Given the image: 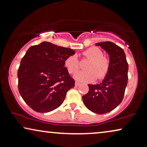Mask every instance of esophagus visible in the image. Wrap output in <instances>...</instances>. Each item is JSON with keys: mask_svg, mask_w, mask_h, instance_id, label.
<instances>
[{"mask_svg": "<svg viewBox=\"0 0 147 147\" xmlns=\"http://www.w3.org/2000/svg\"><path fill=\"white\" fill-rule=\"evenodd\" d=\"M80 84V82H78V81H76L75 82V86H79Z\"/></svg>", "mask_w": 147, "mask_h": 147, "instance_id": "1", "label": "esophagus"}]
</instances>
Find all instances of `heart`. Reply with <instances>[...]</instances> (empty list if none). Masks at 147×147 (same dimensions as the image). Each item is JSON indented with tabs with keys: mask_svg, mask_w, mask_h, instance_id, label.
I'll list each match as a JSON object with an SVG mask.
<instances>
[{
	"mask_svg": "<svg viewBox=\"0 0 147 147\" xmlns=\"http://www.w3.org/2000/svg\"><path fill=\"white\" fill-rule=\"evenodd\" d=\"M84 58L90 60L86 65V71L76 73L80 68V63L75 55L69 56L65 60L64 64L70 74H75L74 78L80 81L90 82L102 79L109 73L111 68V61L103 55L102 51L96 47H92L82 53Z\"/></svg>",
	"mask_w": 147,
	"mask_h": 147,
	"instance_id": "heart-1",
	"label": "heart"
}]
</instances>
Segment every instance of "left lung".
<instances>
[{
  "label": "left lung",
  "mask_w": 147,
  "mask_h": 147,
  "mask_svg": "<svg viewBox=\"0 0 147 147\" xmlns=\"http://www.w3.org/2000/svg\"><path fill=\"white\" fill-rule=\"evenodd\" d=\"M96 45L109 54L111 68L101 83L88 84L89 90L82 96V100L86 108L100 115L111 112L123 100L128 82L129 65L123 49L115 43L107 41Z\"/></svg>",
  "instance_id": "left-lung-1"
}]
</instances>
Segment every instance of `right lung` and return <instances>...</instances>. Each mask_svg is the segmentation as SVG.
Masks as SVG:
<instances>
[{
    "label": "right lung",
    "instance_id": "1",
    "mask_svg": "<svg viewBox=\"0 0 147 147\" xmlns=\"http://www.w3.org/2000/svg\"><path fill=\"white\" fill-rule=\"evenodd\" d=\"M73 49L43 42L30 47L18 69V88L24 102L34 111L48 113L57 109L74 80L65 67Z\"/></svg>",
    "mask_w": 147,
    "mask_h": 147
}]
</instances>
